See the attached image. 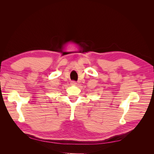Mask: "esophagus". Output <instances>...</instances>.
Here are the masks:
<instances>
[{"mask_svg": "<svg viewBox=\"0 0 154 154\" xmlns=\"http://www.w3.org/2000/svg\"><path fill=\"white\" fill-rule=\"evenodd\" d=\"M71 84L72 85H76L77 84V83H76V82H75V81H71Z\"/></svg>", "mask_w": 154, "mask_h": 154, "instance_id": "obj_1", "label": "esophagus"}]
</instances>
